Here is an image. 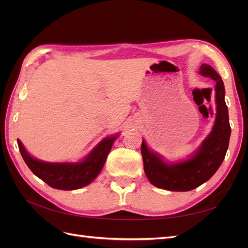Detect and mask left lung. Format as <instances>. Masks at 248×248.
Returning a JSON list of instances; mask_svg holds the SVG:
<instances>
[{"mask_svg":"<svg viewBox=\"0 0 248 248\" xmlns=\"http://www.w3.org/2000/svg\"><path fill=\"white\" fill-rule=\"evenodd\" d=\"M200 73L216 81V118L213 129L189 159L178 163H167L158 154L149 150L145 140H142L140 152L146 176L151 184L158 188L171 191L197 188L215 174L226 156L231 126L224 101L223 81L210 65L202 64Z\"/></svg>","mask_w":248,"mask_h":248,"instance_id":"obj_1","label":"left lung"}]
</instances>
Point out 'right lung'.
<instances>
[{"mask_svg":"<svg viewBox=\"0 0 248 248\" xmlns=\"http://www.w3.org/2000/svg\"><path fill=\"white\" fill-rule=\"evenodd\" d=\"M117 136L101 140L86 158L76 163L46 162L34 158L17 140L20 154L33 174L52 188L73 190L87 186L99 175Z\"/></svg>","mask_w":248,"mask_h":248,"instance_id":"obj_1","label":"right lung"}]
</instances>
